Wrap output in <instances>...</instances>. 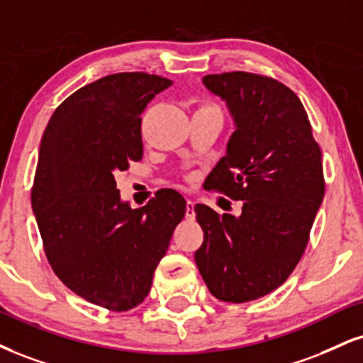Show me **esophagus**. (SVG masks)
Instances as JSON below:
<instances>
[{
    "label": "esophagus",
    "instance_id": "34e87169",
    "mask_svg": "<svg viewBox=\"0 0 363 363\" xmlns=\"http://www.w3.org/2000/svg\"><path fill=\"white\" fill-rule=\"evenodd\" d=\"M194 216H196V213H194V201L187 199V203H186V218H187V220H194Z\"/></svg>",
    "mask_w": 363,
    "mask_h": 363
}]
</instances>
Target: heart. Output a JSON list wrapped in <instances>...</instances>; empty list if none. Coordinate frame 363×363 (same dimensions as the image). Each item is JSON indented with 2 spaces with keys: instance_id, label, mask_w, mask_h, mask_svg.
I'll return each instance as SVG.
<instances>
[{
  "instance_id": "b5f03b06",
  "label": "heart",
  "mask_w": 363,
  "mask_h": 363,
  "mask_svg": "<svg viewBox=\"0 0 363 363\" xmlns=\"http://www.w3.org/2000/svg\"><path fill=\"white\" fill-rule=\"evenodd\" d=\"M203 108H215V106H211V104H203V106H201L199 110H203Z\"/></svg>"
}]
</instances>
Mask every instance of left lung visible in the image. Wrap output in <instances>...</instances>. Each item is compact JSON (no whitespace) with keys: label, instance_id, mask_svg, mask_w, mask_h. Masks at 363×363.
<instances>
[{"label":"left lung","instance_id":"8db88e82","mask_svg":"<svg viewBox=\"0 0 363 363\" xmlns=\"http://www.w3.org/2000/svg\"><path fill=\"white\" fill-rule=\"evenodd\" d=\"M203 82L237 126L208 191L243 206L235 216L196 204L204 242L194 260L216 299L247 303L282 286L306 250L325 196L321 150L303 103L282 82L243 71Z\"/></svg>","mask_w":363,"mask_h":363}]
</instances>
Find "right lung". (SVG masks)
Wrapping results in <instances>:
<instances>
[{
    "label": "right lung",
    "instance_id": "obj_1",
    "mask_svg": "<svg viewBox=\"0 0 363 363\" xmlns=\"http://www.w3.org/2000/svg\"><path fill=\"white\" fill-rule=\"evenodd\" d=\"M170 84L147 72L101 77L64 99L42 137L32 208L47 260L74 294L110 311L147 298L186 215L174 189L132 209L115 181L142 160V113Z\"/></svg>",
    "mask_w": 363,
    "mask_h": 363
}]
</instances>
